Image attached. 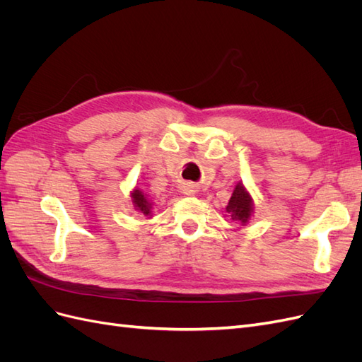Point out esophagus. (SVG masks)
Wrapping results in <instances>:
<instances>
[{"instance_id": "esophagus-1", "label": "esophagus", "mask_w": 362, "mask_h": 362, "mask_svg": "<svg viewBox=\"0 0 362 362\" xmlns=\"http://www.w3.org/2000/svg\"><path fill=\"white\" fill-rule=\"evenodd\" d=\"M193 187H192V185L190 184H185L184 185V187H182V193H185V194H190L193 190H192Z\"/></svg>"}]
</instances>
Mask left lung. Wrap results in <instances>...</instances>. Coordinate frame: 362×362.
Here are the masks:
<instances>
[{"label": "left lung", "instance_id": "left-lung-1", "mask_svg": "<svg viewBox=\"0 0 362 362\" xmlns=\"http://www.w3.org/2000/svg\"><path fill=\"white\" fill-rule=\"evenodd\" d=\"M226 211L231 216V221L240 223H246L249 221L252 213V199L242 184H237L231 199L228 202Z\"/></svg>", "mask_w": 362, "mask_h": 362}]
</instances>
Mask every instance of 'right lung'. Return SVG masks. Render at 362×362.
<instances>
[{
    "label": "right lung",
    "instance_id": "1",
    "mask_svg": "<svg viewBox=\"0 0 362 362\" xmlns=\"http://www.w3.org/2000/svg\"><path fill=\"white\" fill-rule=\"evenodd\" d=\"M131 196H133V202H134V206L137 208V210L140 213H144L145 216H149L151 214V202L146 198V194L141 193L140 190H134Z\"/></svg>",
    "mask_w": 362,
    "mask_h": 362
}]
</instances>
